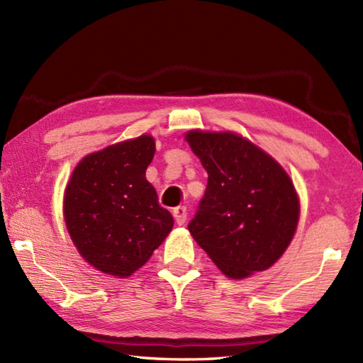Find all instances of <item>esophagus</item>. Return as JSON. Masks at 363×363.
I'll list each match as a JSON object with an SVG mask.
<instances>
[{"mask_svg":"<svg viewBox=\"0 0 363 363\" xmlns=\"http://www.w3.org/2000/svg\"><path fill=\"white\" fill-rule=\"evenodd\" d=\"M173 217H174V221L177 223V225H184V223L187 221V207L184 206H177L173 209Z\"/></svg>","mask_w":363,"mask_h":363,"instance_id":"esophagus-1","label":"esophagus"}]
</instances>
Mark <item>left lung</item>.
<instances>
[{
  "mask_svg": "<svg viewBox=\"0 0 363 363\" xmlns=\"http://www.w3.org/2000/svg\"><path fill=\"white\" fill-rule=\"evenodd\" d=\"M207 187L189 230L234 279L272 267L296 230L299 201L289 174L265 151L233 133L186 135Z\"/></svg>",
  "mask_w": 363,
  "mask_h": 363,
  "instance_id": "obj_1",
  "label": "left lung"
}]
</instances>
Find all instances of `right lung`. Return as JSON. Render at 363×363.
Instances as JSON below:
<instances>
[{"label": "right lung", "mask_w": 363, "mask_h": 363, "mask_svg": "<svg viewBox=\"0 0 363 363\" xmlns=\"http://www.w3.org/2000/svg\"><path fill=\"white\" fill-rule=\"evenodd\" d=\"M156 143L150 135L89 154L65 189L67 229L81 256L106 274L126 277L143 267L173 228L146 181Z\"/></svg>", "instance_id": "add662e5"}]
</instances>
